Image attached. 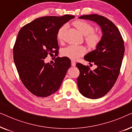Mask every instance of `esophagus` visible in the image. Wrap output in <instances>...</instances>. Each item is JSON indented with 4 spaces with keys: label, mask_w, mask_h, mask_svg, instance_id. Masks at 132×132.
Returning a JSON list of instances; mask_svg holds the SVG:
<instances>
[{
    "label": "esophagus",
    "mask_w": 132,
    "mask_h": 132,
    "mask_svg": "<svg viewBox=\"0 0 132 132\" xmlns=\"http://www.w3.org/2000/svg\"><path fill=\"white\" fill-rule=\"evenodd\" d=\"M71 65L73 66V67L76 66V62L74 61H73V60L71 61Z\"/></svg>",
    "instance_id": "1"
}]
</instances>
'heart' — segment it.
<instances>
[{
  "instance_id": "1",
  "label": "heart",
  "mask_w": 132,
  "mask_h": 132,
  "mask_svg": "<svg viewBox=\"0 0 132 132\" xmlns=\"http://www.w3.org/2000/svg\"><path fill=\"white\" fill-rule=\"evenodd\" d=\"M73 24L85 35V41L90 47L95 48L98 46L102 39V36L98 32L94 31V28L91 23L86 21L79 20L74 21ZM66 28L67 25H63L57 30L56 38L59 42H62L64 40ZM86 52V49L84 46L70 45L62 50V55L64 57L75 60L82 56Z\"/></svg>"
}]
</instances>
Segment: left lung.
I'll return each instance as SVG.
<instances>
[{"instance_id":"left-lung-1","label":"left lung","mask_w":132,"mask_h":132,"mask_svg":"<svg viewBox=\"0 0 132 132\" xmlns=\"http://www.w3.org/2000/svg\"><path fill=\"white\" fill-rule=\"evenodd\" d=\"M79 18L94 21L102 28L103 36L96 49L84 57L97 68L93 71L89 66L76 64L80 71L77 79L80 93L86 98H99L111 89L118 78L124 53V41L118 29L107 18L97 14Z\"/></svg>"}]
</instances>
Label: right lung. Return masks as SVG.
<instances>
[{"instance_id":"1","label":"right lung","mask_w":132,"mask_h":132,"mask_svg":"<svg viewBox=\"0 0 132 132\" xmlns=\"http://www.w3.org/2000/svg\"><path fill=\"white\" fill-rule=\"evenodd\" d=\"M74 18L71 15L38 18L18 34L13 47L14 63L23 85L36 96L48 97L57 91L71 66L66 57H57L53 65L44 60L48 55L57 56V30Z\"/></svg>"}]
</instances>
